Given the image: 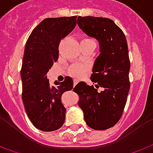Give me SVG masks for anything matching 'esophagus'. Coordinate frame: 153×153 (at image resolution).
<instances>
[{"label":"esophagus","instance_id":"obj_1","mask_svg":"<svg viewBox=\"0 0 153 153\" xmlns=\"http://www.w3.org/2000/svg\"><path fill=\"white\" fill-rule=\"evenodd\" d=\"M78 82H79V81H78V80H77V79L74 80V86H75V85H76V84H78Z\"/></svg>","mask_w":153,"mask_h":153}]
</instances>
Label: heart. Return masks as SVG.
Wrapping results in <instances>:
<instances>
[{
    "label": "heart",
    "instance_id": "1",
    "mask_svg": "<svg viewBox=\"0 0 153 153\" xmlns=\"http://www.w3.org/2000/svg\"><path fill=\"white\" fill-rule=\"evenodd\" d=\"M88 40H94V39H90V38H88L85 37L83 39L82 41H88ZM88 67L84 65H73L69 67V74L70 75L74 77H78L80 78L84 75L85 72L87 71Z\"/></svg>",
    "mask_w": 153,
    "mask_h": 153
}]
</instances>
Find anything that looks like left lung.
<instances>
[{
  "label": "left lung",
  "mask_w": 153,
  "mask_h": 153,
  "mask_svg": "<svg viewBox=\"0 0 153 153\" xmlns=\"http://www.w3.org/2000/svg\"><path fill=\"white\" fill-rule=\"evenodd\" d=\"M78 25L98 39L100 54L93 68L92 82H79L74 91L79 96V105L87 125L94 130H106L119 121L130 88V60L124 33L108 18L79 16ZM103 88L99 91L97 88Z\"/></svg>",
  "instance_id": "1"
}]
</instances>
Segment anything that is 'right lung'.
<instances>
[{"label": "right lung", "mask_w": 153, "mask_h": 153, "mask_svg": "<svg viewBox=\"0 0 153 153\" xmlns=\"http://www.w3.org/2000/svg\"><path fill=\"white\" fill-rule=\"evenodd\" d=\"M76 18L45 19L33 30L25 44L21 70L22 100L29 119L41 131H55L65 120L61 97L73 89V79L67 76L51 86L47 73L58 60L59 42L74 29Z\"/></svg>", "instance_id": "add662e5"}]
</instances>
